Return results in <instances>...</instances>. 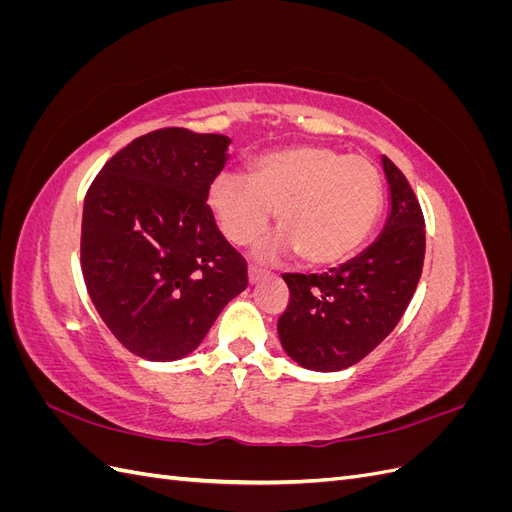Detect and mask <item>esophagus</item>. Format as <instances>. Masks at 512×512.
I'll list each match as a JSON object with an SVG mask.
<instances>
[{"mask_svg":"<svg viewBox=\"0 0 512 512\" xmlns=\"http://www.w3.org/2000/svg\"><path fill=\"white\" fill-rule=\"evenodd\" d=\"M247 277H250V284H258L262 277H267V273L262 269H256V267H250L247 269Z\"/></svg>","mask_w":512,"mask_h":512,"instance_id":"34e87169","label":"esophagus"}]
</instances>
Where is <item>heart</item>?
<instances>
[{
  "mask_svg": "<svg viewBox=\"0 0 512 512\" xmlns=\"http://www.w3.org/2000/svg\"><path fill=\"white\" fill-rule=\"evenodd\" d=\"M207 198L222 235L235 245L258 239L277 213L282 235L258 247L260 260L299 252L309 267H333L359 252L374 230L382 177L365 156L301 145L262 156L252 177L220 173Z\"/></svg>",
  "mask_w": 512,
  "mask_h": 512,
  "instance_id": "b5f03b06",
  "label": "heart"
}]
</instances>
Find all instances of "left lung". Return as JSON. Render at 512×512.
<instances>
[{"mask_svg":"<svg viewBox=\"0 0 512 512\" xmlns=\"http://www.w3.org/2000/svg\"><path fill=\"white\" fill-rule=\"evenodd\" d=\"M391 211L380 237L327 273H284L290 303L277 320L282 348L312 371L346 369L404 316L423 273L425 220L404 173L382 158Z\"/></svg>","mask_w":512,"mask_h":512,"instance_id":"1","label":"left lung"}]
</instances>
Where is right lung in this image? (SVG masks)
<instances>
[{
  "label": "right lung",
  "instance_id": "right-lung-1",
  "mask_svg": "<svg viewBox=\"0 0 512 512\" xmlns=\"http://www.w3.org/2000/svg\"><path fill=\"white\" fill-rule=\"evenodd\" d=\"M228 145L224 134L162 128L117 151L89 185L85 286L108 331L141 359L188 356L247 288L245 258L207 205Z\"/></svg>",
  "mask_w": 512,
  "mask_h": 512
}]
</instances>
